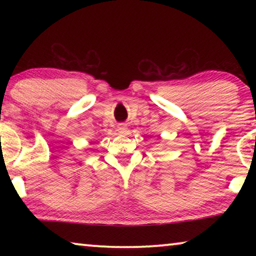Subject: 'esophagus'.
Segmentation results:
<instances>
[{"label":"esophagus","instance_id":"1","mask_svg":"<svg viewBox=\"0 0 256 256\" xmlns=\"http://www.w3.org/2000/svg\"><path fill=\"white\" fill-rule=\"evenodd\" d=\"M127 130H128V128H127V124H118V134H126Z\"/></svg>","mask_w":256,"mask_h":256}]
</instances>
